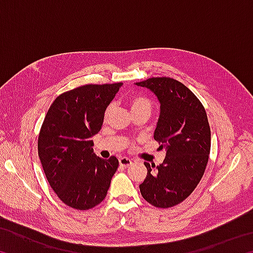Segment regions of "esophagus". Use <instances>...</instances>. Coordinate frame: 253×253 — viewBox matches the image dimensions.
Instances as JSON below:
<instances>
[{"instance_id":"esophagus-1","label":"esophagus","mask_w":253,"mask_h":253,"mask_svg":"<svg viewBox=\"0 0 253 253\" xmlns=\"http://www.w3.org/2000/svg\"><path fill=\"white\" fill-rule=\"evenodd\" d=\"M132 164L131 160H129V158L127 157H122L119 158V165L122 166V168H128V166H130Z\"/></svg>"}]
</instances>
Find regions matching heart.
Here are the masks:
<instances>
[{"instance_id": "b5f03b06", "label": "heart", "mask_w": 253, "mask_h": 253, "mask_svg": "<svg viewBox=\"0 0 253 253\" xmlns=\"http://www.w3.org/2000/svg\"><path fill=\"white\" fill-rule=\"evenodd\" d=\"M129 106H130V109L134 115L138 114V113L151 114L152 108H153L152 101L149 100L147 97H145L143 95L131 96L129 99ZM113 110H114V104H109L108 106H107V108L105 110V121L109 118L111 113H113Z\"/></svg>"}]
</instances>
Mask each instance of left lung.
Here are the masks:
<instances>
[{
    "label": "left lung",
    "instance_id": "left-lung-1",
    "mask_svg": "<svg viewBox=\"0 0 253 253\" xmlns=\"http://www.w3.org/2000/svg\"><path fill=\"white\" fill-rule=\"evenodd\" d=\"M155 93L161 102L154 138L166 147L162 164L145 162L147 175L139 185L143 198L155 208L168 209L191 195L207 169L211 129L207 111L185 84L169 77L136 83Z\"/></svg>",
    "mask_w": 253,
    "mask_h": 253
}]
</instances>
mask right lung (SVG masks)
Returning <instances> with one entry per match:
<instances>
[{
	"mask_svg": "<svg viewBox=\"0 0 253 253\" xmlns=\"http://www.w3.org/2000/svg\"><path fill=\"white\" fill-rule=\"evenodd\" d=\"M122 83L84 84L59 95L42 123L38 153L46 179L68 207L89 210L101 203L119 162L93 154L91 137Z\"/></svg>",
	"mask_w": 253,
	"mask_h": 253,
	"instance_id": "right-lung-1",
	"label": "right lung"
}]
</instances>
